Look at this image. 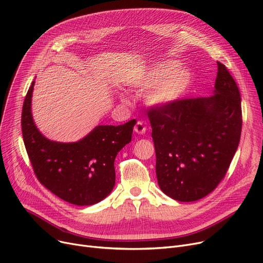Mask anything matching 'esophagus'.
<instances>
[{"instance_id": "esophagus-1", "label": "esophagus", "mask_w": 263, "mask_h": 263, "mask_svg": "<svg viewBox=\"0 0 263 263\" xmlns=\"http://www.w3.org/2000/svg\"><path fill=\"white\" fill-rule=\"evenodd\" d=\"M134 132H135L136 134H145V132H146L145 124H144L142 121H138V122H136L135 127H134Z\"/></svg>"}]
</instances>
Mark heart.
Segmentation results:
<instances>
[{"label":"heart","instance_id":"1","mask_svg":"<svg viewBox=\"0 0 263 263\" xmlns=\"http://www.w3.org/2000/svg\"><path fill=\"white\" fill-rule=\"evenodd\" d=\"M176 61L153 64L135 83L140 91H147V104L155 108H167L176 104L189 90L192 75L186 68H179Z\"/></svg>","mask_w":263,"mask_h":263}]
</instances>
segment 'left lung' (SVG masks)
Listing matches in <instances>:
<instances>
[{"label": "left lung", "mask_w": 263, "mask_h": 263, "mask_svg": "<svg viewBox=\"0 0 263 263\" xmlns=\"http://www.w3.org/2000/svg\"><path fill=\"white\" fill-rule=\"evenodd\" d=\"M217 65L213 96L148 112L158 184L176 201H197L212 192L224 177L241 138V95L227 67Z\"/></svg>", "instance_id": "obj_1"}]
</instances>
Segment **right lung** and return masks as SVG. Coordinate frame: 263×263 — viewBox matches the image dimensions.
Wrapping results in <instances>:
<instances>
[{
  "mask_svg": "<svg viewBox=\"0 0 263 263\" xmlns=\"http://www.w3.org/2000/svg\"><path fill=\"white\" fill-rule=\"evenodd\" d=\"M34 84L35 81L22 106L21 129L37 179L57 197L79 206L105 199L115 186V158L131 142L136 120L120 125H97L77 142L51 141L33 120Z\"/></svg>",
  "mask_w": 263,
  "mask_h": 263,
  "instance_id": "obj_1",
  "label": "right lung"
}]
</instances>
